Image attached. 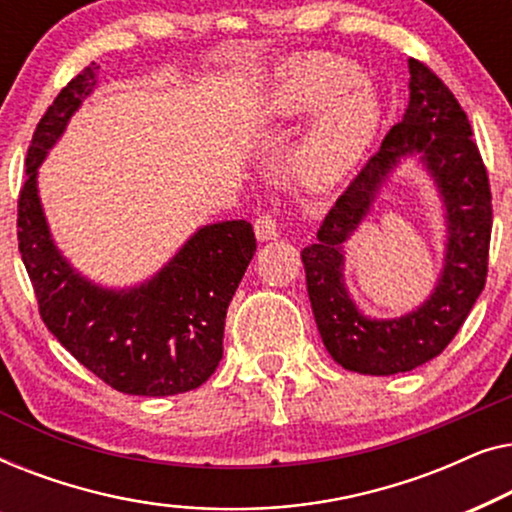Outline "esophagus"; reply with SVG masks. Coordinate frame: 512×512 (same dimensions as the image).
<instances>
[{"label":"esophagus","mask_w":512,"mask_h":512,"mask_svg":"<svg viewBox=\"0 0 512 512\" xmlns=\"http://www.w3.org/2000/svg\"><path fill=\"white\" fill-rule=\"evenodd\" d=\"M254 230H256V237L261 242H270V240H277L279 237V228H277V219L275 214L268 212V214H261L254 223Z\"/></svg>","instance_id":"1"}]
</instances>
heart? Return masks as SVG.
<instances>
[{
  "mask_svg": "<svg viewBox=\"0 0 512 512\" xmlns=\"http://www.w3.org/2000/svg\"><path fill=\"white\" fill-rule=\"evenodd\" d=\"M356 83V72L345 62L300 58L279 76L270 95V109L279 118L314 121L300 139L296 156L298 177L307 186L328 188L361 163L380 130V104Z\"/></svg>",
  "mask_w": 512,
  "mask_h": 512,
  "instance_id": "b5f03b06",
  "label": "heart"
}]
</instances>
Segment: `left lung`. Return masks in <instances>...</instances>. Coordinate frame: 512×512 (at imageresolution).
<instances>
[{"mask_svg": "<svg viewBox=\"0 0 512 512\" xmlns=\"http://www.w3.org/2000/svg\"><path fill=\"white\" fill-rule=\"evenodd\" d=\"M410 102L321 223L317 242L300 251L314 321L333 361L361 375H396L436 359L485 289L492 193L471 123L450 88L410 60ZM415 157L437 186L446 212V256L425 303L394 320L363 315L344 286V242L372 208L395 167Z\"/></svg>", "mask_w": 512, "mask_h": 512, "instance_id": "obj_1", "label": "left lung"}]
</instances>
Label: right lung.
Wrapping results in <instances>:
<instances>
[{
  "instance_id": "right-lung-1",
  "label": "right lung",
  "mask_w": 512,
  "mask_h": 512,
  "mask_svg": "<svg viewBox=\"0 0 512 512\" xmlns=\"http://www.w3.org/2000/svg\"><path fill=\"white\" fill-rule=\"evenodd\" d=\"M93 65L60 90L34 130L18 200V249L41 319L76 361L123 394H184L219 366L228 305L256 251L254 228L242 219L202 226L156 275L128 289L90 282L62 256L37 177L69 118L95 90L100 67Z\"/></svg>"
}]
</instances>
